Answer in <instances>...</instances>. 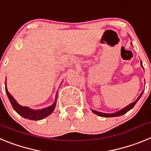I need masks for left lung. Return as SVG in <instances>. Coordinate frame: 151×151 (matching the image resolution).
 I'll list each match as a JSON object with an SVG mask.
<instances>
[{"label":"left lung","mask_w":151,"mask_h":151,"mask_svg":"<svg viewBox=\"0 0 151 151\" xmlns=\"http://www.w3.org/2000/svg\"><path fill=\"white\" fill-rule=\"evenodd\" d=\"M141 66L143 67V66H142V63H141ZM143 92L144 91L141 92V94H140L139 97H138V99L136 100L134 102L132 103V104H130L128 105L127 106H125V108L122 109V110H119V111L116 112V113H101V112H97V111H96V110H92V112H93L94 113H95V114H97V115L100 116H102V117H115V116H122V115H123V114H125V113H127L128 111H129L131 109H132V108L134 107V106L135 105L136 103L138 102V100L140 99V97H141V95H142V94H143Z\"/></svg>","instance_id":"obj_1"}]
</instances>
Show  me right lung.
<instances>
[{
    "mask_svg": "<svg viewBox=\"0 0 151 151\" xmlns=\"http://www.w3.org/2000/svg\"><path fill=\"white\" fill-rule=\"evenodd\" d=\"M6 83V82H5ZM5 90H6V93L7 94V97L10 100V103H11L12 106L16 112H17L18 114L22 116L25 119H31V120H41L42 119L45 118L47 116H49L52 112L54 111V109H55L56 106V103H57V97H56L55 102L54 103V104L51 105V106H48V107L45 108V109H42V110H32L30 108L26 107V106H22L19 104H17V101H15V99L13 98V96L8 92L7 88H6V86L5 88Z\"/></svg>",
    "mask_w": 151,
    "mask_h": 151,
    "instance_id": "add662e5",
    "label": "right lung"
}]
</instances>
